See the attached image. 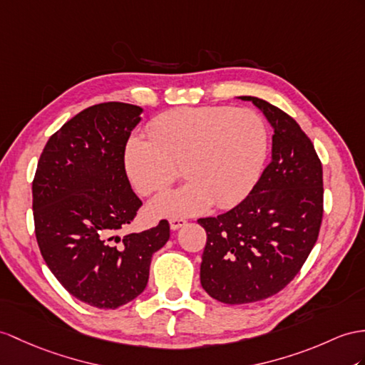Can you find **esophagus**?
I'll return each instance as SVG.
<instances>
[{
  "label": "esophagus",
  "mask_w": 365,
  "mask_h": 365,
  "mask_svg": "<svg viewBox=\"0 0 365 365\" xmlns=\"http://www.w3.org/2000/svg\"><path fill=\"white\" fill-rule=\"evenodd\" d=\"M185 225H187V220H184V218H170V227H172V230H178L180 227L185 226Z\"/></svg>",
  "instance_id": "34e87169"
}]
</instances>
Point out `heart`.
Here are the masks:
<instances>
[{"label":"heart","mask_w":365,"mask_h":365,"mask_svg":"<svg viewBox=\"0 0 365 365\" xmlns=\"http://www.w3.org/2000/svg\"><path fill=\"white\" fill-rule=\"evenodd\" d=\"M268 128L259 114L232 106H187L152 122L150 136H131L123 152L127 175L142 195L168 187L182 164V187L156 197V217H185L215 201L230 207L252 190L268 156Z\"/></svg>","instance_id":"b5f03b06"}]
</instances>
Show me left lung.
Listing matches in <instances>:
<instances>
[{
    "mask_svg": "<svg viewBox=\"0 0 365 365\" xmlns=\"http://www.w3.org/2000/svg\"><path fill=\"white\" fill-rule=\"evenodd\" d=\"M274 128L272 159L250 195L218 217L200 218L207 234L201 285L227 305L264 300L296 277L313 250L324 215L322 163L289 114L242 96Z\"/></svg>",
    "mask_w": 365,
    "mask_h": 365,
    "instance_id": "left-lung-1",
    "label": "left lung"
}]
</instances>
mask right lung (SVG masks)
Instances as JSON below:
<instances>
[{"label":"right lung","instance_id":"obj_1","mask_svg":"<svg viewBox=\"0 0 365 365\" xmlns=\"http://www.w3.org/2000/svg\"><path fill=\"white\" fill-rule=\"evenodd\" d=\"M142 108L105 102L80 111L44 145L32 181L35 237L71 296L114 309L145 289L152 255L170 238L167 220L119 237L142 201L123 152Z\"/></svg>","mask_w":365,"mask_h":365}]
</instances>
